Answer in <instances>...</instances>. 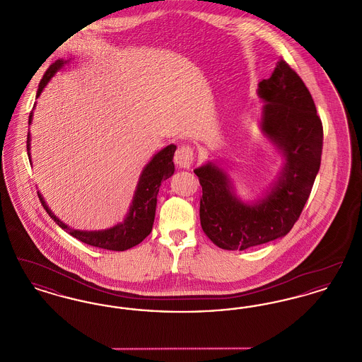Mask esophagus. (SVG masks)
I'll use <instances>...</instances> for the list:
<instances>
[{
  "mask_svg": "<svg viewBox=\"0 0 362 362\" xmlns=\"http://www.w3.org/2000/svg\"><path fill=\"white\" fill-rule=\"evenodd\" d=\"M175 163L180 168H189L194 163V149L189 145H182L175 152Z\"/></svg>",
  "mask_w": 362,
  "mask_h": 362,
  "instance_id": "1",
  "label": "esophagus"
}]
</instances>
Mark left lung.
I'll list each match as a JSON object with an SVG mask.
<instances>
[{
  "label": "left lung",
  "instance_id": "1",
  "mask_svg": "<svg viewBox=\"0 0 362 362\" xmlns=\"http://www.w3.org/2000/svg\"><path fill=\"white\" fill-rule=\"evenodd\" d=\"M263 107L262 129L285 157L274 187L255 205L240 202L223 170L213 164L194 173L202 186L201 225L223 250H247L285 236L310 198L320 168L323 124L308 88L281 58L270 78L259 83Z\"/></svg>",
  "mask_w": 362,
  "mask_h": 362
}]
</instances>
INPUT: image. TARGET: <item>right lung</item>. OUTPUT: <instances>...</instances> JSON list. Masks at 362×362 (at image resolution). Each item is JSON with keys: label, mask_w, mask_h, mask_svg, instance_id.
I'll use <instances>...</instances> for the list:
<instances>
[{"label": "right lung", "mask_w": 362, "mask_h": 362, "mask_svg": "<svg viewBox=\"0 0 362 362\" xmlns=\"http://www.w3.org/2000/svg\"><path fill=\"white\" fill-rule=\"evenodd\" d=\"M64 61H57L45 73L43 78L39 83V89L36 92V98L42 93L43 88L47 86L52 76L64 66ZM33 121V112H30V121ZM27 151L30 152V133L27 137ZM176 151L175 145H168L163 151L146 164L144 171L141 173L138 182L137 191L130 206V211L124 221L121 224L115 225L110 229L104 230H95V232H84L71 229L68 225L59 221L52 210L47 207L43 201L42 195L37 194L40 204L46 209L49 216L59 225L64 230H66L77 240L83 241L88 245L110 250V251H124L134 245L139 244L151 232L155 221L156 204H157V192L161 186V182L173 176L175 167H173V153Z\"/></svg>", "instance_id": "add662e5"}]
</instances>
